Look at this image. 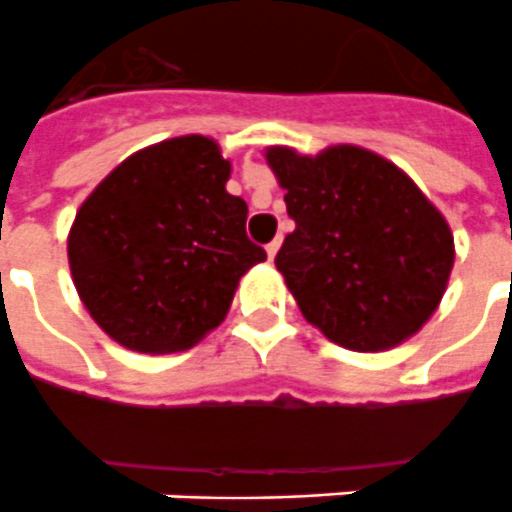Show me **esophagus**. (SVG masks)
Segmentation results:
<instances>
[{
	"label": "esophagus",
	"mask_w": 512,
	"mask_h": 512,
	"mask_svg": "<svg viewBox=\"0 0 512 512\" xmlns=\"http://www.w3.org/2000/svg\"><path fill=\"white\" fill-rule=\"evenodd\" d=\"M279 246H282V238H274V241L266 246V252H268V257H271V260H274L276 252H279Z\"/></svg>",
	"instance_id": "1"
}]
</instances>
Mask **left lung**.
Returning a JSON list of instances; mask_svg holds the SVG:
<instances>
[{"label":"left lung","mask_w":512,"mask_h":512,"mask_svg":"<svg viewBox=\"0 0 512 512\" xmlns=\"http://www.w3.org/2000/svg\"><path fill=\"white\" fill-rule=\"evenodd\" d=\"M295 230L276 268L331 342L377 352L429 323L456 260L439 208L391 160L352 143L301 154L268 146Z\"/></svg>","instance_id":"obj_1"}]
</instances>
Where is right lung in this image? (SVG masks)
Listing matches in <instances>:
<instances>
[{
  "label": "right lung",
  "mask_w": 512,
  "mask_h": 512,
  "mask_svg": "<svg viewBox=\"0 0 512 512\" xmlns=\"http://www.w3.org/2000/svg\"><path fill=\"white\" fill-rule=\"evenodd\" d=\"M227 179L217 140L179 135L130 154L83 200L67 260L78 298L113 342L165 355L225 320L241 276L266 260Z\"/></svg>",
  "instance_id": "add662e5"
}]
</instances>
